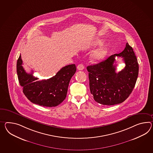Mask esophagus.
I'll use <instances>...</instances> for the list:
<instances>
[{"label": "esophagus", "instance_id": "obj_1", "mask_svg": "<svg viewBox=\"0 0 153 153\" xmlns=\"http://www.w3.org/2000/svg\"><path fill=\"white\" fill-rule=\"evenodd\" d=\"M84 68H85V66L82 63L79 64L77 67V68L78 69V70H83L84 69Z\"/></svg>", "mask_w": 153, "mask_h": 153}]
</instances>
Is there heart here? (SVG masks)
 I'll return each instance as SVG.
<instances>
[{
    "instance_id": "1",
    "label": "heart",
    "mask_w": 153,
    "mask_h": 153,
    "mask_svg": "<svg viewBox=\"0 0 153 153\" xmlns=\"http://www.w3.org/2000/svg\"><path fill=\"white\" fill-rule=\"evenodd\" d=\"M104 41L101 39H98L94 41V45L95 46H100L103 45ZM109 52V49L107 46H103L100 48L94 50L91 55V59L94 61H98L103 59Z\"/></svg>"
}]
</instances>
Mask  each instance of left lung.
I'll return each mask as SVG.
<instances>
[{
  "label": "left lung",
  "instance_id": "8db88e82",
  "mask_svg": "<svg viewBox=\"0 0 153 153\" xmlns=\"http://www.w3.org/2000/svg\"><path fill=\"white\" fill-rule=\"evenodd\" d=\"M116 56L123 57L126 64L118 73L114 65ZM87 70L89 72L90 92L94 101L112 105L122 103L131 94L138 78L139 65L133 49L127 42L122 52L88 66Z\"/></svg>",
  "mask_w": 153,
  "mask_h": 153
}]
</instances>
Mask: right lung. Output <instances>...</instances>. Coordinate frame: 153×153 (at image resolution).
I'll list each match as a JSON object with an SVG mask.
<instances>
[{"mask_svg":"<svg viewBox=\"0 0 153 153\" xmlns=\"http://www.w3.org/2000/svg\"><path fill=\"white\" fill-rule=\"evenodd\" d=\"M21 55L17 61L16 71L20 86L27 98L34 104L43 107H56L66 97L69 83L76 71L75 64L62 67L55 76L37 81L33 72L26 73L22 66Z\"/></svg>","mask_w":153,"mask_h":153,"instance_id":"add662e5","label":"right lung"}]
</instances>
